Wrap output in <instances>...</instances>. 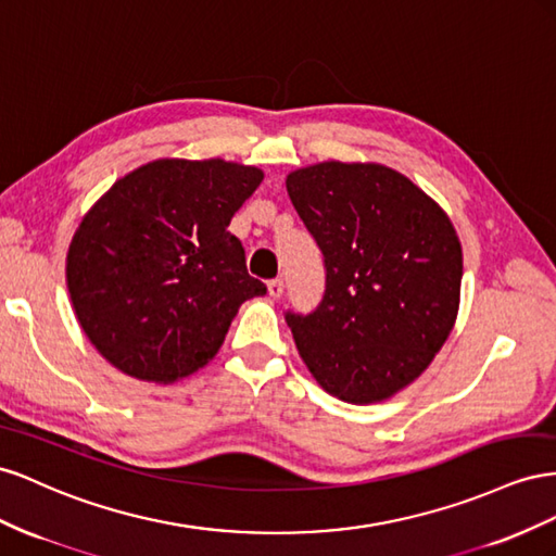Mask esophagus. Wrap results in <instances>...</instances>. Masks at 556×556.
<instances>
[{"instance_id": "1", "label": "esophagus", "mask_w": 556, "mask_h": 556, "mask_svg": "<svg viewBox=\"0 0 556 556\" xmlns=\"http://www.w3.org/2000/svg\"><path fill=\"white\" fill-rule=\"evenodd\" d=\"M267 293H269V298H281V293H283V281L281 279H269L267 281Z\"/></svg>"}]
</instances>
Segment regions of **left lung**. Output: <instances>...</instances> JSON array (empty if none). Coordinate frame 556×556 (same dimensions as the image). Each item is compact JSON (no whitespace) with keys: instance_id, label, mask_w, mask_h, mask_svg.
I'll list each match as a JSON object with an SVG mask.
<instances>
[{"instance_id":"left-lung-1","label":"left lung","mask_w":556,"mask_h":556,"mask_svg":"<svg viewBox=\"0 0 556 556\" xmlns=\"http://www.w3.org/2000/svg\"><path fill=\"white\" fill-rule=\"evenodd\" d=\"M287 190L326 263V293L287 314L324 391L354 405L393 399L431 366L462 303L464 251L447 212L382 163L324 161Z\"/></svg>"}]
</instances>
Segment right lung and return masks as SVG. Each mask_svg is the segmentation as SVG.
<instances>
[{
    "instance_id": "add662e5",
    "label": "right lung",
    "mask_w": 556,
    "mask_h": 556,
    "mask_svg": "<svg viewBox=\"0 0 556 556\" xmlns=\"http://www.w3.org/2000/svg\"><path fill=\"white\" fill-rule=\"evenodd\" d=\"M263 177L224 157H157L86 212L67 251V289L78 326L116 370L179 382L218 354L242 303L267 293L228 232Z\"/></svg>"
}]
</instances>
